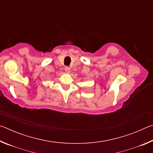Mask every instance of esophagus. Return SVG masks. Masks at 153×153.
Masks as SVG:
<instances>
[{
    "label": "esophagus",
    "instance_id": "1",
    "mask_svg": "<svg viewBox=\"0 0 153 153\" xmlns=\"http://www.w3.org/2000/svg\"><path fill=\"white\" fill-rule=\"evenodd\" d=\"M70 69H71L70 67H65V72H66V73H67V74L70 73V71H71Z\"/></svg>",
    "mask_w": 153,
    "mask_h": 153
}]
</instances>
